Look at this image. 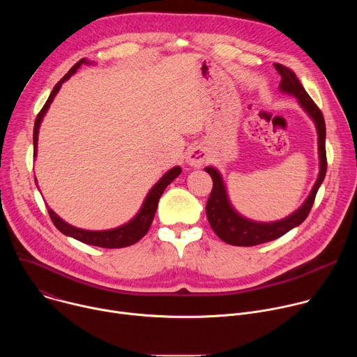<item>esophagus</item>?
Wrapping results in <instances>:
<instances>
[{
  "label": "esophagus",
  "mask_w": 357,
  "mask_h": 357,
  "mask_svg": "<svg viewBox=\"0 0 357 357\" xmlns=\"http://www.w3.org/2000/svg\"><path fill=\"white\" fill-rule=\"evenodd\" d=\"M206 161H208V151L205 149V146L195 145L188 151L186 154L188 165L193 168H200Z\"/></svg>",
  "instance_id": "obj_1"
}]
</instances>
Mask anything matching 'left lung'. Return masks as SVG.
I'll return each instance as SVG.
<instances>
[{
    "label": "left lung",
    "mask_w": 357,
    "mask_h": 357,
    "mask_svg": "<svg viewBox=\"0 0 357 357\" xmlns=\"http://www.w3.org/2000/svg\"><path fill=\"white\" fill-rule=\"evenodd\" d=\"M277 72L281 75L280 91L294 96L298 101L301 109L308 114V117L314 121L317 134H318V157H319V174L317 182L308 197L305 199L302 205L292 212L289 216L275 220V222H257L251 220L241 213H238L229 199V193L226 189V183L223 181L222 174L215 167H206L205 171L213 179V189L206 203V216L213 229V231L222 238L225 243L231 245H257L261 243H267L275 240L294 227L299 226L311 212L314 200L319 186L322 185L326 175V151H325V138H326V127L325 120L314 103L312 98L305 91L298 77L288 68L274 63Z\"/></svg>",
    "instance_id": "8db88e82"
}]
</instances>
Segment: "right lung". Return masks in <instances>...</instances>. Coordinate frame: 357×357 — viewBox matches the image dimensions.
I'll return each instance as SVG.
<instances>
[{
	"instance_id": "right-lung-1",
	"label": "right lung",
	"mask_w": 357,
	"mask_h": 357,
	"mask_svg": "<svg viewBox=\"0 0 357 357\" xmlns=\"http://www.w3.org/2000/svg\"><path fill=\"white\" fill-rule=\"evenodd\" d=\"M82 65H96L94 62L91 61H87L86 58L80 59L54 87L52 93H50V96L47 97L45 106L42 107V110L39 112V114L36 116V120H35V126H33V158H36V154H38V135H39V127H40V123L45 117V114L47 113L50 105H52V101L55 98V96L58 94V91L61 90L62 84L77 72V69L82 66ZM182 169L181 167H174L171 168L168 172H165L162 175V178L152 186L149 189V192L146 193L142 205L138 211V213L131 219L128 220L127 223L119 226V227H114V229H107V230H86V229H80V227H76V226H72L69 225L68 222H65L61 216H58L52 209L47 208V212H49V216L50 219H52L54 225L56 226V229L63 233L65 236H69V237H73L82 243H86V244H90V245H97V247H105V248H121V247H127V245H131L134 243H137L139 238H142L146 231L149 230V226L152 223V220H154V216H155V212H157V208H158V200L160 197L162 196L165 188L175 179L181 175ZM35 183L38 186V181L35 179Z\"/></svg>"
}]
</instances>
